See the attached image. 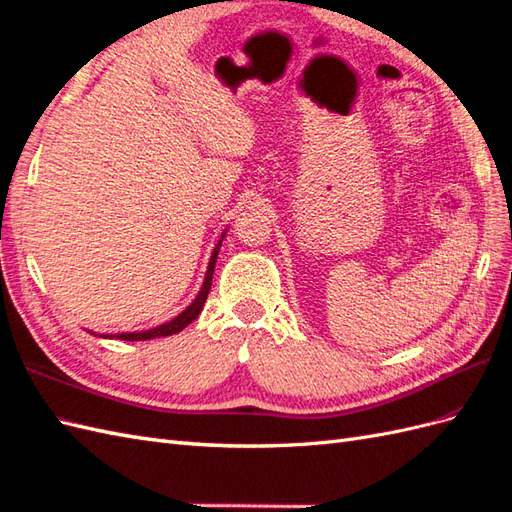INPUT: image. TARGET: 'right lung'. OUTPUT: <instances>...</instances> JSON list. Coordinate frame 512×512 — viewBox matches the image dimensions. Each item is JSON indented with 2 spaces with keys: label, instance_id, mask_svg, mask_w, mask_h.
<instances>
[{
  "label": "right lung",
  "instance_id": "1",
  "mask_svg": "<svg viewBox=\"0 0 512 512\" xmlns=\"http://www.w3.org/2000/svg\"><path fill=\"white\" fill-rule=\"evenodd\" d=\"M227 231L229 229H225L220 233V238H218V242H216V246H214V251H212V257H209V264H207V270H205V279H203V285H201V290H199V294H196V298L192 300V303L183 309L179 316H175L173 320H168V322H164V324H157V326H153V329H147V331H134V333H119V335H99V337H110V339H123V342H147V339H153V337H168V335H175V333H179V331H183L186 329V326L190 324V322H194L196 318L201 316V309H203V305H205V300H207V294H209V287H212V277H214V266H216V259H218V251H220V246H222V240H225V235H227ZM95 335V333H93Z\"/></svg>",
  "mask_w": 512,
  "mask_h": 512
}]
</instances>
